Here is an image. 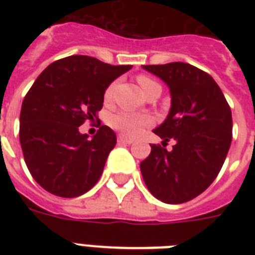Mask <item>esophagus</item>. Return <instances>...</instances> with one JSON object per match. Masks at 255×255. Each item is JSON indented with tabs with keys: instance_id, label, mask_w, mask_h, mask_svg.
<instances>
[{
	"instance_id": "1",
	"label": "esophagus",
	"mask_w": 255,
	"mask_h": 255,
	"mask_svg": "<svg viewBox=\"0 0 255 255\" xmlns=\"http://www.w3.org/2000/svg\"><path fill=\"white\" fill-rule=\"evenodd\" d=\"M118 143L119 144H132L133 143V140L128 139V137H126V136H123V135H119L118 136Z\"/></svg>"
}]
</instances>
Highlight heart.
<instances>
[{
    "label": "heart",
    "mask_w": 255,
    "mask_h": 255,
    "mask_svg": "<svg viewBox=\"0 0 255 255\" xmlns=\"http://www.w3.org/2000/svg\"><path fill=\"white\" fill-rule=\"evenodd\" d=\"M137 82H139L140 87H141L144 94L148 90H151L152 87L159 86L153 79L145 77V75L137 77ZM114 88H115V85H111L106 90V94H104L106 100L111 99L112 94H114ZM110 124H111L112 128H115L119 132H122L123 135L133 137V136L139 135L140 132L143 131V128L151 126L152 119L151 116L145 115V114H137V112L132 111H120L116 112L115 115H112L110 118Z\"/></svg>",
    "instance_id": "heart-1"
}]
</instances>
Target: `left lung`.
Instances as JSON below:
<instances>
[{"instance_id":"left-lung-1","label":"left lung","mask_w":255,"mask_h":255,"mask_svg":"<svg viewBox=\"0 0 255 255\" xmlns=\"http://www.w3.org/2000/svg\"><path fill=\"white\" fill-rule=\"evenodd\" d=\"M168 86L167 119L153 129L172 151L151 145L140 163L144 182L157 200L182 204L197 197L217 177L232 143V111L221 88L205 71L184 62L143 66Z\"/></svg>"}]
</instances>
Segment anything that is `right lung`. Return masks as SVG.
I'll return each mask as SVG.
<instances>
[{
    "label": "right lung",
    "instance_id": "1",
    "mask_svg": "<svg viewBox=\"0 0 255 255\" xmlns=\"http://www.w3.org/2000/svg\"><path fill=\"white\" fill-rule=\"evenodd\" d=\"M131 69L71 55L53 62L34 82L22 103L19 143L30 173L43 189L73 198L98 182L116 135L102 126L90 139L79 127L98 118L108 86Z\"/></svg>",
    "mask_w": 255,
    "mask_h": 255
}]
</instances>
